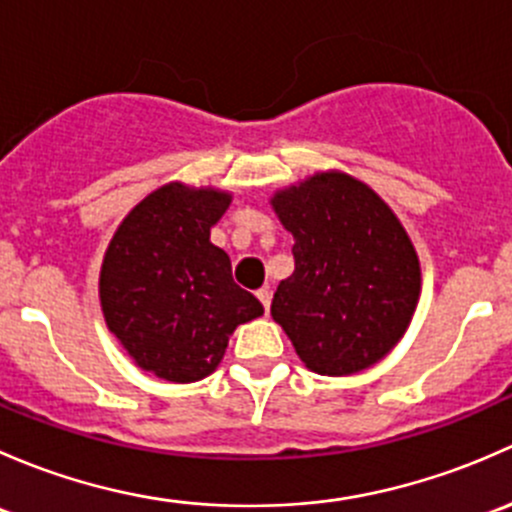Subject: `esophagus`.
<instances>
[{
  "label": "esophagus",
  "instance_id": "1",
  "mask_svg": "<svg viewBox=\"0 0 512 512\" xmlns=\"http://www.w3.org/2000/svg\"><path fill=\"white\" fill-rule=\"evenodd\" d=\"M256 295H258V300H261V303H263V310H266V313H268V308H271V288H268V286L258 288Z\"/></svg>",
  "mask_w": 512,
  "mask_h": 512
}]
</instances>
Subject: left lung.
I'll list each match as a JSON object with an SVG mask.
<instances>
[{
    "mask_svg": "<svg viewBox=\"0 0 512 512\" xmlns=\"http://www.w3.org/2000/svg\"><path fill=\"white\" fill-rule=\"evenodd\" d=\"M271 207L295 239L273 320L308 370L345 377L377 365L419 303V256L402 221L365 182L335 170L281 189Z\"/></svg>",
    "mask_w": 512,
    "mask_h": 512,
    "instance_id": "8db88e82",
    "label": "left lung"
}]
</instances>
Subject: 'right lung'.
Returning a JSON list of instances; mask_svg holds the SVG:
<instances>
[{
	"instance_id": "right-lung-1",
	"label": "right lung",
	"mask_w": 512,
	"mask_h": 512,
	"mask_svg": "<svg viewBox=\"0 0 512 512\" xmlns=\"http://www.w3.org/2000/svg\"><path fill=\"white\" fill-rule=\"evenodd\" d=\"M231 194L170 182L123 219L100 266L105 325L140 370L187 384L217 370L236 325L263 313L209 241Z\"/></svg>"
}]
</instances>
